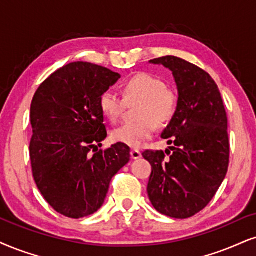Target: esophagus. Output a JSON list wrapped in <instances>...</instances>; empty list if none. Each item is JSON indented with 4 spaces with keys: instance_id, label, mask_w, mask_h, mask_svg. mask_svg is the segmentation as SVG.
<instances>
[{
    "instance_id": "34e87169",
    "label": "esophagus",
    "mask_w": 256,
    "mask_h": 256,
    "mask_svg": "<svg viewBox=\"0 0 256 256\" xmlns=\"http://www.w3.org/2000/svg\"><path fill=\"white\" fill-rule=\"evenodd\" d=\"M130 156H132V159H134V160L140 159V158H141L140 150H130Z\"/></svg>"
}]
</instances>
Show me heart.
Here are the masks:
<instances>
[{"label":"heart","instance_id":"1","mask_svg":"<svg viewBox=\"0 0 256 256\" xmlns=\"http://www.w3.org/2000/svg\"><path fill=\"white\" fill-rule=\"evenodd\" d=\"M123 98L112 91H106L100 100L103 115L112 123L121 118L126 103L138 104L136 122L124 123L112 133L116 142L130 147H138L144 141L153 136L158 127L172 121L178 110L179 96L173 88L167 86L165 80L150 74H138L123 84Z\"/></svg>","mask_w":256,"mask_h":256}]
</instances>
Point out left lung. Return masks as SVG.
<instances>
[{
  "instance_id": "8db88e82",
  "label": "left lung",
  "mask_w": 256,
  "mask_h": 256,
  "mask_svg": "<svg viewBox=\"0 0 256 256\" xmlns=\"http://www.w3.org/2000/svg\"><path fill=\"white\" fill-rule=\"evenodd\" d=\"M172 71L179 104L162 138L170 150H146L152 166L148 197L154 209L172 218H188L210 203L229 166L228 118L211 76L191 62L166 56L150 60Z\"/></svg>"
}]
</instances>
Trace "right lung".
Instances as JSON below:
<instances>
[{"label": "right lung", "mask_w": 256, "mask_h": 256, "mask_svg": "<svg viewBox=\"0 0 256 256\" xmlns=\"http://www.w3.org/2000/svg\"><path fill=\"white\" fill-rule=\"evenodd\" d=\"M120 74L76 62L38 88L30 104V156L34 182L56 212L70 218L102 206L112 178L130 159L127 144L98 150L106 138L100 100Z\"/></svg>", "instance_id": "1"}]
</instances>
